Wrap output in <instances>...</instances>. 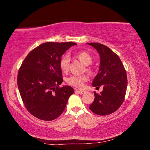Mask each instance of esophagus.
<instances>
[{
  "label": "esophagus",
  "instance_id": "obj_1",
  "mask_svg": "<svg viewBox=\"0 0 150 150\" xmlns=\"http://www.w3.org/2000/svg\"><path fill=\"white\" fill-rule=\"evenodd\" d=\"M76 92H78L79 94H83L84 93H86V91H83V90H79V89H76L75 90Z\"/></svg>",
  "mask_w": 150,
  "mask_h": 150
}]
</instances>
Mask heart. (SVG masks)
Wrapping results in <instances>:
<instances>
[{"instance_id": "heart-1", "label": "heart", "mask_w": 150, "mask_h": 150, "mask_svg": "<svg viewBox=\"0 0 150 150\" xmlns=\"http://www.w3.org/2000/svg\"><path fill=\"white\" fill-rule=\"evenodd\" d=\"M76 57L85 66L92 64L93 59L90 54L85 51H81L76 54ZM69 57L68 56H62L59 61L60 69L63 72H67L69 69ZM89 70V69H88ZM88 78L86 75L71 76L67 79V83L69 85L76 88H83L84 83L87 81Z\"/></svg>"}]
</instances>
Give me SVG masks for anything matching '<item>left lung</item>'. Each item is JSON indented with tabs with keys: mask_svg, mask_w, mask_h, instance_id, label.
Here are the masks:
<instances>
[{
	"mask_svg": "<svg viewBox=\"0 0 150 150\" xmlns=\"http://www.w3.org/2000/svg\"><path fill=\"white\" fill-rule=\"evenodd\" d=\"M99 54L100 64L92 86L103 90L98 94L94 92V100L89 109L98 115L105 116L116 111L124 101L126 92V72L119 56L103 44L89 42Z\"/></svg>",
	"mask_w": 150,
	"mask_h": 150,
	"instance_id": "left-lung-1",
	"label": "left lung"
}]
</instances>
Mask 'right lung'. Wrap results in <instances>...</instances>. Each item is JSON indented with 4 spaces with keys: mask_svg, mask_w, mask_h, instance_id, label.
I'll use <instances>...</instances> for the list:
<instances>
[{
    "mask_svg": "<svg viewBox=\"0 0 150 150\" xmlns=\"http://www.w3.org/2000/svg\"><path fill=\"white\" fill-rule=\"evenodd\" d=\"M77 44L46 42L30 51L17 76L21 98L30 114L44 121L56 119L64 111L74 93L69 86L59 88L63 81L59 67L61 56Z\"/></svg>",
    "mask_w": 150,
    "mask_h": 150,
    "instance_id": "add662e5",
    "label": "right lung"
}]
</instances>
